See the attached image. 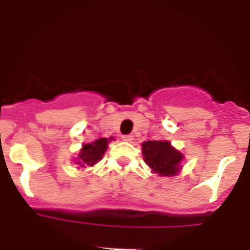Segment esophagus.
I'll list each match as a JSON object with an SVG mask.
<instances>
[{"mask_svg": "<svg viewBox=\"0 0 250 250\" xmlns=\"http://www.w3.org/2000/svg\"><path fill=\"white\" fill-rule=\"evenodd\" d=\"M122 139L125 142H133V136L132 134H125V136H122Z\"/></svg>", "mask_w": 250, "mask_h": 250, "instance_id": "1", "label": "esophagus"}]
</instances>
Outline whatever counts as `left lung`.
Listing matches in <instances>:
<instances>
[{
    "label": "left lung",
    "mask_w": 250,
    "mask_h": 250,
    "mask_svg": "<svg viewBox=\"0 0 250 250\" xmlns=\"http://www.w3.org/2000/svg\"><path fill=\"white\" fill-rule=\"evenodd\" d=\"M144 162L154 172L170 176L178 172L183 160L180 151L175 150L167 141H148L142 144Z\"/></svg>",
    "instance_id": "1"
}]
</instances>
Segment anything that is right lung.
<instances>
[{
    "label": "right lung",
    "mask_w": 250,
    "mask_h": 250,
    "mask_svg": "<svg viewBox=\"0 0 250 250\" xmlns=\"http://www.w3.org/2000/svg\"><path fill=\"white\" fill-rule=\"evenodd\" d=\"M112 139V138H111ZM107 144H108V139L101 138L97 139L96 142L90 144H85L83 149L79 154V159L76 164H80V167H85V165H92L96 164L99 160L102 159L104 151L107 149Z\"/></svg>",
    "instance_id": "obj_1"
}]
</instances>
